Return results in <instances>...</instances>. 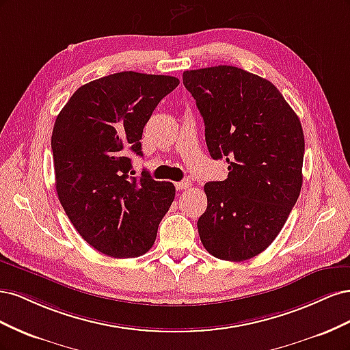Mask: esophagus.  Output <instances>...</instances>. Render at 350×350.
<instances>
[{
  "instance_id": "esophagus-1",
  "label": "esophagus",
  "mask_w": 350,
  "mask_h": 350,
  "mask_svg": "<svg viewBox=\"0 0 350 350\" xmlns=\"http://www.w3.org/2000/svg\"><path fill=\"white\" fill-rule=\"evenodd\" d=\"M189 187H191V183L189 181H181V183L175 184V188L178 189V191H184V189H188Z\"/></svg>"
}]
</instances>
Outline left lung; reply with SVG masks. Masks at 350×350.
<instances>
[{"label": "left lung", "instance_id": "left-lung-1", "mask_svg": "<svg viewBox=\"0 0 350 350\" xmlns=\"http://www.w3.org/2000/svg\"><path fill=\"white\" fill-rule=\"evenodd\" d=\"M183 81L204 120L210 156L229 171L204 185L200 239L216 258L250 260L276 239L299 197L301 121L273 83L242 68L188 70Z\"/></svg>", "mask_w": 350, "mask_h": 350}]
</instances>
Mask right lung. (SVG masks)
Here are the masks:
<instances>
[{
    "label": "right lung",
    "mask_w": 350,
    "mask_h": 350,
    "mask_svg": "<svg viewBox=\"0 0 350 350\" xmlns=\"http://www.w3.org/2000/svg\"><path fill=\"white\" fill-rule=\"evenodd\" d=\"M172 76L115 72L74 92L51 137L55 187L72 226L94 250L113 258L149 251L175 198L172 183L149 172L131 176L130 153L143 156V129Z\"/></svg>",
    "instance_id": "1"
}]
</instances>
